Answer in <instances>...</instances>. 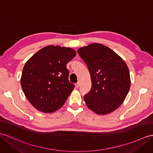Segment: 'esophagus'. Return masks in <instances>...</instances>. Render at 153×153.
I'll list each match as a JSON object with an SVG mask.
<instances>
[{"mask_svg":"<svg viewBox=\"0 0 153 153\" xmlns=\"http://www.w3.org/2000/svg\"><path fill=\"white\" fill-rule=\"evenodd\" d=\"M79 85H80V82H79V81H78V82H77V83H76L75 86H76V88H78V87H79Z\"/></svg>","mask_w":153,"mask_h":153,"instance_id":"1","label":"esophagus"}]
</instances>
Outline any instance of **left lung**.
<instances>
[{
	"label": "left lung",
	"instance_id": "left-lung-1",
	"mask_svg": "<svg viewBox=\"0 0 153 153\" xmlns=\"http://www.w3.org/2000/svg\"><path fill=\"white\" fill-rule=\"evenodd\" d=\"M89 71L92 87L84 96L87 107L98 115L114 111L125 100L131 81L126 63L111 49L93 43L77 49Z\"/></svg>",
	"mask_w": 153,
	"mask_h": 153
}]
</instances>
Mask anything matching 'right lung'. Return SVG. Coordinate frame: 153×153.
<instances>
[{
    "label": "right lung",
    "instance_id": "obj_1",
    "mask_svg": "<svg viewBox=\"0 0 153 153\" xmlns=\"http://www.w3.org/2000/svg\"><path fill=\"white\" fill-rule=\"evenodd\" d=\"M76 55L70 48L48 45L25 65L21 85L27 100L37 110L53 113L59 109L72 93L67 63Z\"/></svg>",
    "mask_w": 153,
    "mask_h": 153
}]
</instances>
